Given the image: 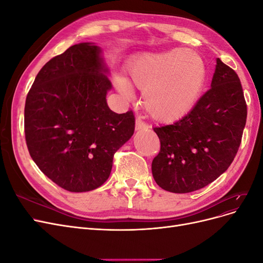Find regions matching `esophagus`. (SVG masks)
I'll return each mask as SVG.
<instances>
[{"label":"esophagus","mask_w":263,"mask_h":263,"mask_svg":"<svg viewBox=\"0 0 263 263\" xmlns=\"http://www.w3.org/2000/svg\"><path fill=\"white\" fill-rule=\"evenodd\" d=\"M147 128H148V125L145 122H142L140 118L136 119V130H142Z\"/></svg>","instance_id":"obj_1"}]
</instances>
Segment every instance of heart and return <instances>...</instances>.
<instances>
[{"mask_svg": "<svg viewBox=\"0 0 263 263\" xmlns=\"http://www.w3.org/2000/svg\"><path fill=\"white\" fill-rule=\"evenodd\" d=\"M208 69L200 54L177 48L165 52L144 53L128 69V82L144 91L148 114L160 123H173L191 113L201 98ZM117 90L128 94L122 78L115 80Z\"/></svg>", "mask_w": 263, "mask_h": 263, "instance_id": "heart-1", "label": "heart"}]
</instances>
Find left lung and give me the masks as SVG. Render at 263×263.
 Returning <instances> with one entry per match:
<instances>
[{
  "label": "left lung",
  "instance_id": "1",
  "mask_svg": "<svg viewBox=\"0 0 263 263\" xmlns=\"http://www.w3.org/2000/svg\"><path fill=\"white\" fill-rule=\"evenodd\" d=\"M246 119L239 78L217 58L211 89L191 113L154 128L160 139V151L151 164L157 184L172 193H189L216 180L234 160Z\"/></svg>",
  "mask_w": 263,
  "mask_h": 263
}]
</instances>
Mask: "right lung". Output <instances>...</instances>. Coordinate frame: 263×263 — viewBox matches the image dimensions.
I'll list each match as a JSON object with an SVG mask.
<instances>
[{
  "mask_svg": "<svg viewBox=\"0 0 263 263\" xmlns=\"http://www.w3.org/2000/svg\"><path fill=\"white\" fill-rule=\"evenodd\" d=\"M102 49L71 46L39 71L25 103V138L31 159L55 184L87 192L104 183L113 157L135 130L133 110L116 114Z\"/></svg>",
  "mask_w": 263,
  "mask_h": 263,
  "instance_id": "1",
  "label": "right lung"
}]
</instances>
